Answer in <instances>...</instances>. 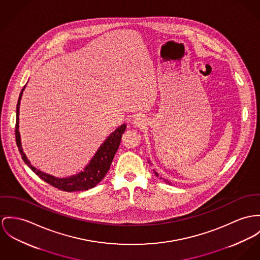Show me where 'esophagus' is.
Returning <instances> with one entry per match:
<instances>
[{
	"label": "esophagus",
	"mask_w": 260,
	"mask_h": 260,
	"mask_svg": "<svg viewBox=\"0 0 260 260\" xmlns=\"http://www.w3.org/2000/svg\"><path fill=\"white\" fill-rule=\"evenodd\" d=\"M133 122L136 126H143L146 123V120L143 117H137Z\"/></svg>",
	"instance_id": "34e87169"
}]
</instances>
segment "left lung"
I'll list each match as a JSON object with an SVG mask.
<instances>
[{"label":"left lung","instance_id":"obj_1","mask_svg":"<svg viewBox=\"0 0 260 260\" xmlns=\"http://www.w3.org/2000/svg\"><path fill=\"white\" fill-rule=\"evenodd\" d=\"M155 174H156V175H157V173H155ZM157 176H158V175H157ZM167 183H169V182H167Z\"/></svg>","mask_w":260,"mask_h":260}]
</instances>
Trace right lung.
Wrapping results in <instances>:
<instances>
[{"label": "right lung", "instance_id": "1", "mask_svg": "<svg viewBox=\"0 0 260 260\" xmlns=\"http://www.w3.org/2000/svg\"><path fill=\"white\" fill-rule=\"evenodd\" d=\"M24 87L20 92L19 101L17 104V120H16V132H15L17 145L19 147V151L22 160L40 178L62 191H65V192L85 191L95 187L98 183H100L102 179L108 173L110 166L112 164V161L114 159V156L120 146V140H121L122 134L125 131L126 125L121 124L114 133H112V135L101 145L99 150L97 151L93 159L91 160L89 165H87V167L84 169V171L68 178H55L51 175L41 172L40 170H37L27 160L25 154L21 149L20 132H19V113H20V99H21L22 91Z\"/></svg>", "mask_w": 260, "mask_h": 260}]
</instances>
